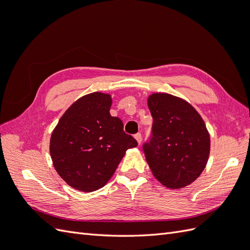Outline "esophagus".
Returning <instances> with one entry per match:
<instances>
[{
  "label": "esophagus",
  "instance_id": "34e87169",
  "mask_svg": "<svg viewBox=\"0 0 250 250\" xmlns=\"http://www.w3.org/2000/svg\"><path fill=\"white\" fill-rule=\"evenodd\" d=\"M134 139L138 141V143H139V144H141V143H142V134H141V133L134 134Z\"/></svg>",
  "mask_w": 250,
  "mask_h": 250
}]
</instances>
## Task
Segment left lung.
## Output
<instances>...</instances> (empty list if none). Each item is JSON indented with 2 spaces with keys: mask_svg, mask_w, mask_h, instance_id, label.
Masks as SVG:
<instances>
[{
  "mask_svg": "<svg viewBox=\"0 0 250 250\" xmlns=\"http://www.w3.org/2000/svg\"><path fill=\"white\" fill-rule=\"evenodd\" d=\"M152 134L143 145L154 177L169 188H181L199 177L208 160L206 123L192 105L170 94L148 97Z\"/></svg>",
  "mask_w": 250,
  "mask_h": 250,
  "instance_id": "left-lung-1",
  "label": "left lung"
}]
</instances>
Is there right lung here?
I'll return each instance as SVG.
<instances>
[{
    "mask_svg": "<svg viewBox=\"0 0 250 250\" xmlns=\"http://www.w3.org/2000/svg\"><path fill=\"white\" fill-rule=\"evenodd\" d=\"M111 96L95 92L66 109L52 132L53 166L65 183L81 192L99 190L113 175L126 150L138 142L111 117Z\"/></svg>",
    "mask_w": 250,
    "mask_h": 250,
    "instance_id": "1",
    "label": "right lung"
}]
</instances>
